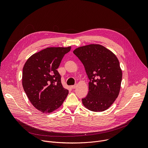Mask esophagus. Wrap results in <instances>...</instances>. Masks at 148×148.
<instances>
[{"mask_svg":"<svg viewBox=\"0 0 148 148\" xmlns=\"http://www.w3.org/2000/svg\"><path fill=\"white\" fill-rule=\"evenodd\" d=\"M77 87V84H75V85H74V86H71V88H73V89H75V88H76V87Z\"/></svg>","mask_w":148,"mask_h":148,"instance_id":"obj_1","label":"esophagus"}]
</instances>
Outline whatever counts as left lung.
I'll return each mask as SVG.
<instances>
[{
  "mask_svg": "<svg viewBox=\"0 0 148 148\" xmlns=\"http://www.w3.org/2000/svg\"><path fill=\"white\" fill-rule=\"evenodd\" d=\"M73 53L82 62L90 79L89 92L82 99L83 105L94 112L107 110L121 88L122 74L117 57L99 45L80 47Z\"/></svg>",
  "mask_w": 148,
  "mask_h": 148,
  "instance_id": "8db88e82",
  "label": "left lung"
}]
</instances>
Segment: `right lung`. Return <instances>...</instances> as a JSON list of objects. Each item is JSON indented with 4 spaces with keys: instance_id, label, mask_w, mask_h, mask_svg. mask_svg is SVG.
<instances>
[{
    "instance_id": "add662e5",
    "label": "right lung",
    "mask_w": 148,
    "mask_h": 148,
    "mask_svg": "<svg viewBox=\"0 0 148 148\" xmlns=\"http://www.w3.org/2000/svg\"><path fill=\"white\" fill-rule=\"evenodd\" d=\"M69 47H49L32 55L23 69L22 85L33 106L50 113L58 108L69 94L63 88L57 71Z\"/></svg>"
}]
</instances>
